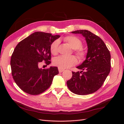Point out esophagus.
I'll return each mask as SVG.
<instances>
[{"label": "esophagus", "instance_id": "esophagus-1", "mask_svg": "<svg viewBox=\"0 0 124 124\" xmlns=\"http://www.w3.org/2000/svg\"><path fill=\"white\" fill-rule=\"evenodd\" d=\"M65 70L63 69H61V68H58V71H59V73H61V72H63V71H64Z\"/></svg>", "mask_w": 124, "mask_h": 124}]
</instances>
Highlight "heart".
Masks as SVG:
<instances>
[{
	"label": "heart",
	"instance_id": "1",
	"mask_svg": "<svg viewBox=\"0 0 124 124\" xmlns=\"http://www.w3.org/2000/svg\"><path fill=\"white\" fill-rule=\"evenodd\" d=\"M63 40L68 43L71 48L74 49L77 55L80 59H83L85 58L86 53L84 50L81 48L83 45V42L81 39L76 36H68L63 38ZM59 43V41L56 40L51 44L50 51L52 54L56 55L57 54ZM53 63L55 66L58 67V68L66 69L76 65L78 63V60L74 56H60L55 58Z\"/></svg>",
	"mask_w": 124,
	"mask_h": 124
}]
</instances>
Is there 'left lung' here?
Listing matches in <instances>:
<instances>
[{
    "label": "left lung",
    "instance_id": "1",
    "mask_svg": "<svg viewBox=\"0 0 124 124\" xmlns=\"http://www.w3.org/2000/svg\"><path fill=\"white\" fill-rule=\"evenodd\" d=\"M71 32L85 37L88 50L85 61L77 67L82 71L72 72V77L67 82V85L70 91L76 94H90L101 87L110 72V51L103 40L91 31L79 30Z\"/></svg>",
    "mask_w": 124,
    "mask_h": 124
}]
</instances>
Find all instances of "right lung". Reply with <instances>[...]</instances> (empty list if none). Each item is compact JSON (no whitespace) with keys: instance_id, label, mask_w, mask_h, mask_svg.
Instances as JSON below:
<instances>
[{"instance_id":"1","label":"right lung","mask_w":124,"mask_h":124,"mask_svg":"<svg viewBox=\"0 0 124 124\" xmlns=\"http://www.w3.org/2000/svg\"><path fill=\"white\" fill-rule=\"evenodd\" d=\"M59 35L37 31L17 44L11 58V68L13 79L24 92L39 95L50 87L53 78L59 73L57 67L42 69L39 66L45 61L51 63L52 43Z\"/></svg>"}]
</instances>
